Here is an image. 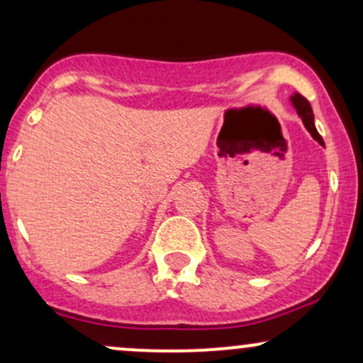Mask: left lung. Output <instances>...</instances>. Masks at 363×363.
<instances>
[{
  "label": "left lung",
  "instance_id": "left-lung-1",
  "mask_svg": "<svg viewBox=\"0 0 363 363\" xmlns=\"http://www.w3.org/2000/svg\"><path fill=\"white\" fill-rule=\"evenodd\" d=\"M290 101H291L293 108H295L296 113H298V116L302 118L305 128L308 130V133H311V135L315 138V140L319 142V144L324 147L323 137L319 135V132H317V128H315V123H313V113H312L311 103H308V101L305 99L302 94H296V92L290 97Z\"/></svg>",
  "mask_w": 363,
  "mask_h": 363
}]
</instances>
